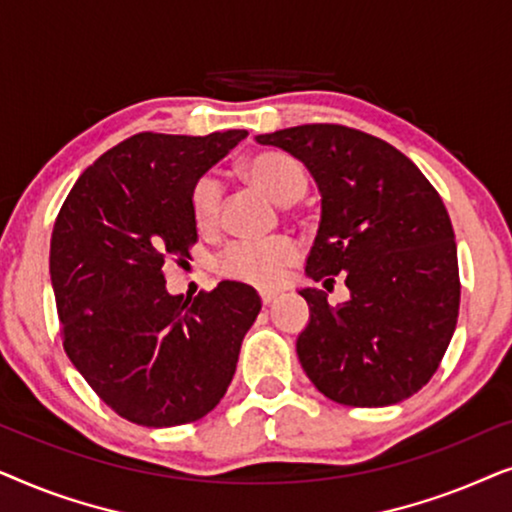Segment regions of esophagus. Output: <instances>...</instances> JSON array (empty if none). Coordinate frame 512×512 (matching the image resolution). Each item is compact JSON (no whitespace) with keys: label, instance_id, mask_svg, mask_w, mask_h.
<instances>
[{"label":"esophagus","instance_id":"esophagus-1","mask_svg":"<svg viewBox=\"0 0 512 512\" xmlns=\"http://www.w3.org/2000/svg\"><path fill=\"white\" fill-rule=\"evenodd\" d=\"M275 298H277L275 291H261V303L263 305H270Z\"/></svg>","mask_w":512,"mask_h":512}]
</instances>
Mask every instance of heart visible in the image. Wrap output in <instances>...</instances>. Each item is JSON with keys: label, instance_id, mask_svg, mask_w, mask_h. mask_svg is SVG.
I'll return each instance as SVG.
<instances>
[{"label": "heart", "instance_id": "b5f03b06", "mask_svg": "<svg viewBox=\"0 0 512 512\" xmlns=\"http://www.w3.org/2000/svg\"><path fill=\"white\" fill-rule=\"evenodd\" d=\"M249 177L263 191L282 205L300 200L307 191V172L296 158L282 151L256 153L247 165ZM226 184L216 170L202 172L193 181L188 205L193 223L200 230H212L221 219ZM298 244L286 235L268 240H235L216 258V270L221 277L254 286H275L284 277V270L296 263Z\"/></svg>", "mask_w": 512, "mask_h": 512}]
</instances>
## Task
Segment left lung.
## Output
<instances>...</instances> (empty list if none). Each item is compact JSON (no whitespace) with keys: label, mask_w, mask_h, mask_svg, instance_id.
<instances>
[{"label":"left lung","mask_w":512,"mask_h":512,"mask_svg":"<svg viewBox=\"0 0 512 512\" xmlns=\"http://www.w3.org/2000/svg\"><path fill=\"white\" fill-rule=\"evenodd\" d=\"M303 160L321 193L307 275L345 277L352 298L331 307L303 289L310 324L296 352L335 403L382 408L436 373L459 317V263L450 214L431 181L396 146L338 123L258 135Z\"/></svg>","instance_id":"8db88e82"}]
</instances>
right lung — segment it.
<instances>
[{
	"instance_id": "1",
	"label": "right lung",
	"mask_w": 512,
	"mask_h": 512,
	"mask_svg": "<svg viewBox=\"0 0 512 512\" xmlns=\"http://www.w3.org/2000/svg\"><path fill=\"white\" fill-rule=\"evenodd\" d=\"M247 135L137 132L102 153L62 202L51 237L62 345L128 422L191 424L233 380L261 298L240 282L170 296L163 265L184 261L198 242L193 181Z\"/></svg>"
}]
</instances>
